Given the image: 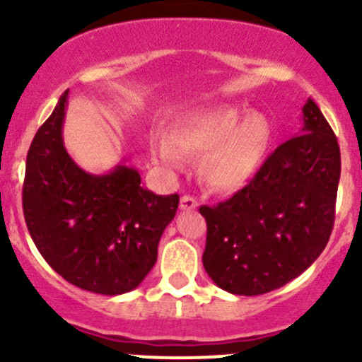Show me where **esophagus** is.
Masks as SVG:
<instances>
[{
    "mask_svg": "<svg viewBox=\"0 0 362 362\" xmlns=\"http://www.w3.org/2000/svg\"><path fill=\"white\" fill-rule=\"evenodd\" d=\"M198 209V202L192 196H182L180 198V210L184 212H191V210Z\"/></svg>",
    "mask_w": 362,
    "mask_h": 362,
    "instance_id": "34e87169",
    "label": "esophagus"
}]
</instances>
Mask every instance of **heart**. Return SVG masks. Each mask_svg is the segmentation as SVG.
Instances as JSON below:
<instances>
[{
  "instance_id": "heart-1",
  "label": "heart",
  "mask_w": 362,
  "mask_h": 362,
  "mask_svg": "<svg viewBox=\"0 0 362 362\" xmlns=\"http://www.w3.org/2000/svg\"><path fill=\"white\" fill-rule=\"evenodd\" d=\"M274 131L259 111L235 106L198 111L178 122L170 139H156L152 153L160 164L178 170L182 153L199 157L202 180L216 191H237L262 168Z\"/></svg>"
}]
</instances>
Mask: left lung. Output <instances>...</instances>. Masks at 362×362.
<instances>
[{
    "mask_svg": "<svg viewBox=\"0 0 362 362\" xmlns=\"http://www.w3.org/2000/svg\"><path fill=\"white\" fill-rule=\"evenodd\" d=\"M300 132L279 145L228 202L199 209L206 219L203 267L226 292L262 296L285 286L327 245L341 157L311 99L303 107Z\"/></svg>",
    "mask_w": 362,
    "mask_h": 362,
    "instance_id": "obj_1",
    "label": "left lung"
}]
</instances>
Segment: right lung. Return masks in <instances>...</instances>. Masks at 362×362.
I'll list each match as a JSON object with an SVG mask.
<instances>
[{
	"label": "right lung",
	"instance_id": "add662e5",
	"mask_svg": "<svg viewBox=\"0 0 362 362\" xmlns=\"http://www.w3.org/2000/svg\"><path fill=\"white\" fill-rule=\"evenodd\" d=\"M66 97L69 90L31 141L24 219L38 252L63 279L88 292L122 296L138 288L156 265L178 194L148 191L125 159L103 175L77 166L63 143Z\"/></svg>",
	"mask_w": 362,
	"mask_h": 362
}]
</instances>
